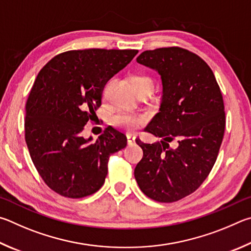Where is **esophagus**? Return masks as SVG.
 <instances>
[{"label":"esophagus","instance_id":"34e87169","mask_svg":"<svg viewBox=\"0 0 251 251\" xmlns=\"http://www.w3.org/2000/svg\"><path fill=\"white\" fill-rule=\"evenodd\" d=\"M126 139H128V143L129 144H133L134 143V140H135V135L134 134H131V133H128V134H126Z\"/></svg>","mask_w":251,"mask_h":251}]
</instances>
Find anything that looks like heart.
<instances>
[{
	"mask_svg": "<svg viewBox=\"0 0 251 251\" xmlns=\"http://www.w3.org/2000/svg\"><path fill=\"white\" fill-rule=\"evenodd\" d=\"M130 86L134 90L135 94L140 91H152L154 88L153 79L149 77L148 75L141 73H137L131 75L129 77ZM146 121V117L142 114L135 113H126V112H118L112 117V125L116 126H121L126 130H135L140 126H142Z\"/></svg>",
	"mask_w": 251,
	"mask_h": 251,
	"instance_id": "heart-1",
	"label": "heart"
}]
</instances>
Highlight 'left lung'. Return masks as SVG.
<instances>
[{
    "label": "left lung",
    "mask_w": 251,
    "mask_h": 251,
    "mask_svg": "<svg viewBox=\"0 0 251 251\" xmlns=\"http://www.w3.org/2000/svg\"><path fill=\"white\" fill-rule=\"evenodd\" d=\"M137 61L161 76L162 99L160 112L144 129L161 141L135 140L143 157L134 177L148 197L172 203L195 192L216 162L226 125L223 96L209 66L190 50L157 48ZM173 139L176 149L168 146Z\"/></svg>",
    "instance_id": "1"
}]
</instances>
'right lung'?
<instances>
[{
    "mask_svg": "<svg viewBox=\"0 0 251 251\" xmlns=\"http://www.w3.org/2000/svg\"><path fill=\"white\" fill-rule=\"evenodd\" d=\"M137 50H69L55 56L37 75L26 102L25 141L44 182L69 199L103 185L109 156L126 147V137L108 126L92 142L81 137L101 105L107 81L128 65Z\"/></svg>",
    "mask_w": 251,
    "mask_h": 251,
    "instance_id": "obj_1",
    "label": "right lung"
}]
</instances>
